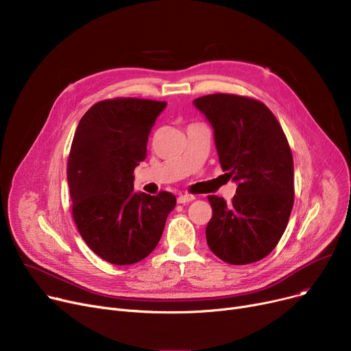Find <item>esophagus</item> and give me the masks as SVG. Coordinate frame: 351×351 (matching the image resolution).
<instances>
[{
	"instance_id": "esophagus-1",
	"label": "esophagus",
	"mask_w": 351,
	"mask_h": 351,
	"mask_svg": "<svg viewBox=\"0 0 351 351\" xmlns=\"http://www.w3.org/2000/svg\"><path fill=\"white\" fill-rule=\"evenodd\" d=\"M195 197L194 195H190V194H181L177 197V202L178 204H189L191 201H194Z\"/></svg>"
}]
</instances>
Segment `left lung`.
I'll list each match as a JSON object with an SVG mask.
<instances>
[{
	"label": "left lung",
	"instance_id": "left-lung-1",
	"mask_svg": "<svg viewBox=\"0 0 351 351\" xmlns=\"http://www.w3.org/2000/svg\"><path fill=\"white\" fill-rule=\"evenodd\" d=\"M193 105L213 126L221 167L238 185L230 204L208 195L207 243L226 263L261 261L275 250L293 207L289 143L274 113L255 99L215 93Z\"/></svg>",
	"mask_w": 351,
	"mask_h": 351
}]
</instances>
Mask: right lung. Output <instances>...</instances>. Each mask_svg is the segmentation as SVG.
Listing matches in <instances>:
<instances>
[{"mask_svg":"<svg viewBox=\"0 0 351 351\" xmlns=\"http://www.w3.org/2000/svg\"><path fill=\"white\" fill-rule=\"evenodd\" d=\"M166 101L113 99L80 119L68 158L72 214L89 248L113 265H132L157 246L176 197L136 193L134 169Z\"/></svg>","mask_w":351,"mask_h":351,"instance_id":"right-lung-1","label":"right lung"}]
</instances>
